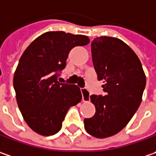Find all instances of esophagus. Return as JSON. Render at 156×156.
I'll return each mask as SVG.
<instances>
[{
  "mask_svg": "<svg viewBox=\"0 0 156 156\" xmlns=\"http://www.w3.org/2000/svg\"><path fill=\"white\" fill-rule=\"evenodd\" d=\"M81 93H82V100H83L84 102L89 101V99H90V95H91V93L89 92V91L86 90V89H82V90H81Z\"/></svg>",
  "mask_w": 156,
  "mask_h": 156,
  "instance_id": "obj_1",
  "label": "esophagus"
}]
</instances>
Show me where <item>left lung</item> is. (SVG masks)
Returning <instances> with one entry per match:
<instances>
[{"instance_id": "8db88e82", "label": "left lung", "mask_w": 156, "mask_h": 156, "mask_svg": "<svg viewBox=\"0 0 156 156\" xmlns=\"http://www.w3.org/2000/svg\"><path fill=\"white\" fill-rule=\"evenodd\" d=\"M91 57L105 95H91L96 112L85 119V128L93 137L106 138L121 131L139 108L146 76L137 55L118 38H95Z\"/></svg>"}]
</instances>
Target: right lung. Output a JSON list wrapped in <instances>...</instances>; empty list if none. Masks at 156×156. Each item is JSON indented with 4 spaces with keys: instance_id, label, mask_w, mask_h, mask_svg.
Wrapping results in <instances>:
<instances>
[{
    "instance_id": "obj_1",
    "label": "right lung",
    "mask_w": 156,
    "mask_h": 156,
    "mask_svg": "<svg viewBox=\"0 0 156 156\" xmlns=\"http://www.w3.org/2000/svg\"><path fill=\"white\" fill-rule=\"evenodd\" d=\"M89 43L86 36L49 31L24 51L13 84L19 109L34 132L44 136L59 132L70 107L81 101L80 89L59 83L58 71L65 68L72 48Z\"/></svg>"
}]
</instances>
